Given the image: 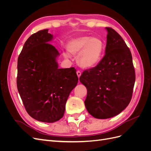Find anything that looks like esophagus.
Returning a JSON list of instances; mask_svg holds the SVG:
<instances>
[{
  "instance_id": "34e87169",
  "label": "esophagus",
  "mask_w": 151,
  "mask_h": 151,
  "mask_svg": "<svg viewBox=\"0 0 151 151\" xmlns=\"http://www.w3.org/2000/svg\"><path fill=\"white\" fill-rule=\"evenodd\" d=\"M77 76H78V77L79 78L80 77V76H81V72L79 71V70H78V71H77Z\"/></svg>"
}]
</instances>
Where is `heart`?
Returning <instances> with one entry per match:
<instances>
[{
	"label": "heart",
	"mask_w": 151,
	"mask_h": 151,
	"mask_svg": "<svg viewBox=\"0 0 151 151\" xmlns=\"http://www.w3.org/2000/svg\"><path fill=\"white\" fill-rule=\"evenodd\" d=\"M105 45L100 38L79 36L72 39L67 44V51L73 55L78 54L79 65L86 68L96 66L103 57Z\"/></svg>",
	"instance_id": "1"
}]
</instances>
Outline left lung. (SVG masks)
I'll use <instances>...</instances> for the list:
<instances>
[{
  "instance_id": "1",
  "label": "left lung",
  "mask_w": 151,
  "mask_h": 151,
  "mask_svg": "<svg viewBox=\"0 0 151 151\" xmlns=\"http://www.w3.org/2000/svg\"><path fill=\"white\" fill-rule=\"evenodd\" d=\"M106 29L104 56L96 66L84 70L79 78L87 88L85 106L98 119L115 116L129 105L135 81L130 49L116 31Z\"/></svg>"
}]
</instances>
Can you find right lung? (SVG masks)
Listing matches in <instances>:
<instances>
[{
	"label": "right lung",
	"mask_w": 151,
	"mask_h": 151,
	"mask_svg": "<svg viewBox=\"0 0 151 151\" xmlns=\"http://www.w3.org/2000/svg\"><path fill=\"white\" fill-rule=\"evenodd\" d=\"M43 29L26 40L17 60V87L26 111L34 119L53 123L63 116L65 104L78 83L74 67L58 68L59 52Z\"/></svg>",
	"instance_id": "obj_1"
}]
</instances>
